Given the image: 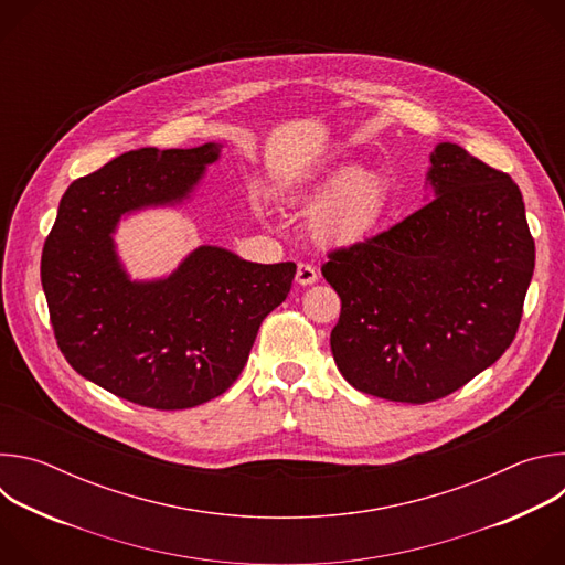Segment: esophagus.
Instances as JSON below:
<instances>
[{"mask_svg": "<svg viewBox=\"0 0 565 565\" xmlns=\"http://www.w3.org/2000/svg\"><path fill=\"white\" fill-rule=\"evenodd\" d=\"M299 286H310L317 281V268L310 264H299L297 266V275H295Z\"/></svg>", "mask_w": 565, "mask_h": 565, "instance_id": "obj_1", "label": "esophagus"}]
</instances>
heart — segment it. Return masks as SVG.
Segmentation results:
<instances>
[{"instance_id":"obj_1","label":"heart","mask_w":565,"mask_h":565,"mask_svg":"<svg viewBox=\"0 0 565 565\" xmlns=\"http://www.w3.org/2000/svg\"><path fill=\"white\" fill-rule=\"evenodd\" d=\"M301 201L316 205L312 232L331 246H351L366 238L382 221L391 188L382 172L373 168L342 166L317 181Z\"/></svg>"}]
</instances>
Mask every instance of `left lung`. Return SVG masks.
I'll use <instances>...</instances> for the list:
<instances>
[{
	"label": "left lung",
	"mask_w": 565,
	"mask_h": 565,
	"mask_svg": "<svg viewBox=\"0 0 565 565\" xmlns=\"http://www.w3.org/2000/svg\"><path fill=\"white\" fill-rule=\"evenodd\" d=\"M429 160L434 201L321 266L342 299L331 331L340 373L412 405L454 393L505 353L534 273L519 185L454 142Z\"/></svg>",
	"instance_id": "1"
}]
</instances>
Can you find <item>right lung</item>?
<instances>
[{
    "label": "right lung",
    "instance_id": "add662e5",
    "mask_svg": "<svg viewBox=\"0 0 565 565\" xmlns=\"http://www.w3.org/2000/svg\"><path fill=\"white\" fill-rule=\"evenodd\" d=\"M218 153V142L127 151L68 185L46 236L42 288L62 355L140 407L190 409L225 393L295 279L292 262L253 264L218 246H199L163 279L127 275L120 218L185 203Z\"/></svg>",
    "mask_w": 565,
    "mask_h": 565
}]
</instances>
